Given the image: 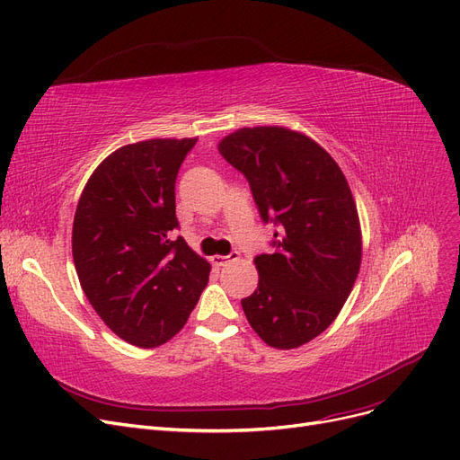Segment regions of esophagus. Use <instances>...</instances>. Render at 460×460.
<instances>
[{"instance_id":"34e87169","label":"esophagus","mask_w":460,"mask_h":460,"mask_svg":"<svg viewBox=\"0 0 460 460\" xmlns=\"http://www.w3.org/2000/svg\"><path fill=\"white\" fill-rule=\"evenodd\" d=\"M237 259H240V252L232 251L230 254H215V256H211V262H213L215 266H226L228 262H234V261H237Z\"/></svg>"}]
</instances>
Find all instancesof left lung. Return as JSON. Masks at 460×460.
Returning a JSON list of instances; mask_svg holds the SVG:
<instances>
[{
    "mask_svg": "<svg viewBox=\"0 0 460 460\" xmlns=\"http://www.w3.org/2000/svg\"><path fill=\"white\" fill-rule=\"evenodd\" d=\"M218 153L249 181L264 223L279 226L254 259L259 287L242 300L270 347H300L334 323L353 290L362 235L349 182L323 146L283 126L240 128Z\"/></svg>",
    "mask_w": 460,
    "mask_h": 460,
    "instance_id": "left-lung-1",
    "label": "left lung"
}]
</instances>
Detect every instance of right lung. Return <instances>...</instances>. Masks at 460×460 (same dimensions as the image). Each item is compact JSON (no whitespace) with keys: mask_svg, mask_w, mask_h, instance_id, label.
<instances>
[{"mask_svg":"<svg viewBox=\"0 0 460 460\" xmlns=\"http://www.w3.org/2000/svg\"><path fill=\"white\" fill-rule=\"evenodd\" d=\"M198 137L124 145L90 175L73 218V262L88 302L124 341L153 349L185 326L211 266L172 237L175 179Z\"/></svg>","mask_w":460,"mask_h":460,"instance_id":"add662e5","label":"right lung"}]
</instances>
